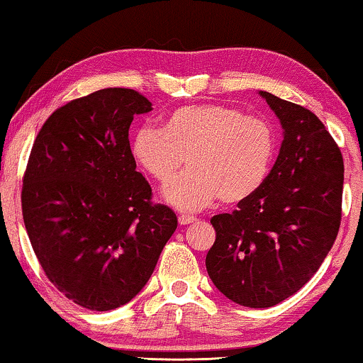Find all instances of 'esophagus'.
Listing matches in <instances>:
<instances>
[{
  "mask_svg": "<svg viewBox=\"0 0 363 363\" xmlns=\"http://www.w3.org/2000/svg\"><path fill=\"white\" fill-rule=\"evenodd\" d=\"M196 218L191 216V215H182L180 218H178V223L180 225H190V223H195Z\"/></svg>",
  "mask_w": 363,
  "mask_h": 363,
  "instance_id": "obj_1",
  "label": "esophagus"
}]
</instances>
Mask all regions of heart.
Instances as JSON below:
<instances>
[{
    "label": "heart",
    "instance_id": "b5f03b06",
    "mask_svg": "<svg viewBox=\"0 0 363 363\" xmlns=\"http://www.w3.org/2000/svg\"><path fill=\"white\" fill-rule=\"evenodd\" d=\"M276 132L269 122L221 104H195L173 108L162 128L138 127L130 152L143 172L167 185L183 163L182 173L163 196L177 210L191 213L218 198L240 203L264 185L274 162Z\"/></svg>",
    "mask_w": 363,
    "mask_h": 363
}]
</instances>
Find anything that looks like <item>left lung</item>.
Masks as SVG:
<instances>
[{"mask_svg": "<svg viewBox=\"0 0 363 363\" xmlns=\"http://www.w3.org/2000/svg\"><path fill=\"white\" fill-rule=\"evenodd\" d=\"M279 118L282 143L264 185L233 213L211 218L206 271L221 294L262 309L315 274L340 228L344 160L315 113L259 91Z\"/></svg>", "mask_w": 363, "mask_h": 363, "instance_id": "obj_1", "label": "left lung"}]
</instances>
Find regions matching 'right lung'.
I'll list each match as a JSON object with an SVG mask.
<instances>
[{
	"mask_svg": "<svg viewBox=\"0 0 363 363\" xmlns=\"http://www.w3.org/2000/svg\"><path fill=\"white\" fill-rule=\"evenodd\" d=\"M152 102L108 87L59 107L34 140L23 178V220L48 279L91 311L132 301L177 230V215L153 205L138 173L128 128Z\"/></svg>",
	"mask_w": 363,
	"mask_h": 363,
	"instance_id": "obj_1",
	"label": "right lung"
}]
</instances>
